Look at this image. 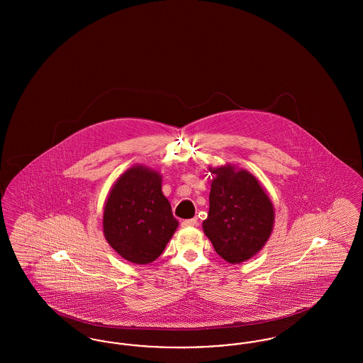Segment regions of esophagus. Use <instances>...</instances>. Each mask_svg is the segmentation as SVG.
I'll list each match as a JSON object with an SVG mask.
<instances>
[{
  "label": "esophagus",
  "mask_w": 363,
  "mask_h": 363,
  "mask_svg": "<svg viewBox=\"0 0 363 363\" xmlns=\"http://www.w3.org/2000/svg\"><path fill=\"white\" fill-rule=\"evenodd\" d=\"M197 225V219H185V220H182L181 222V225L182 227H191V225Z\"/></svg>",
  "instance_id": "1"
}]
</instances>
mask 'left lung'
<instances>
[{"instance_id":"1","label":"left lung","mask_w":363,"mask_h":363,"mask_svg":"<svg viewBox=\"0 0 363 363\" xmlns=\"http://www.w3.org/2000/svg\"><path fill=\"white\" fill-rule=\"evenodd\" d=\"M204 233L216 253L230 264L253 257L268 241L274 206L255 175L233 166L215 170Z\"/></svg>"}]
</instances>
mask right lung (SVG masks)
<instances>
[{
  "label": "right lung",
  "instance_id": "1",
  "mask_svg": "<svg viewBox=\"0 0 363 363\" xmlns=\"http://www.w3.org/2000/svg\"><path fill=\"white\" fill-rule=\"evenodd\" d=\"M177 225L159 174L143 166L122 174L104 213V237L120 256L141 265L155 261Z\"/></svg>",
  "mask_w": 363,
  "mask_h": 363
}]
</instances>
